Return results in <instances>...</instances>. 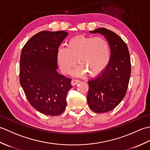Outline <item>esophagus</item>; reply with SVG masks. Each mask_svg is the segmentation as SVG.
I'll list each match as a JSON object with an SVG mask.
<instances>
[{
  "instance_id": "esophagus-1",
  "label": "esophagus",
  "mask_w": 150,
  "mask_h": 150,
  "mask_svg": "<svg viewBox=\"0 0 150 150\" xmlns=\"http://www.w3.org/2000/svg\"><path fill=\"white\" fill-rule=\"evenodd\" d=\"M79 82H80V81L79 80H77V79H73V80L71 81V84L72 86H75V85H77L78 83H79Z\"/></svg>"
}]
</instances>
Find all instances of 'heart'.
<instances>
[{
    "label": "heart",
    "instance_id": "1",
    "mask_svg": "<svg viewBox=\"0 0 150 150\" xmlns=\"http://www.w3.org/2000/svg\"><path fill=\"white\" fill-rule=\"evenodd\" d=\"M110 59V44L100 37H75L68 41L67 47H60L57 53V63L64 74H68L77 60L80 66L73 71L75 76L86 73L90 77L99 75L107 67Z\"/></svg>",
    "mask_w": 150,
    "mask_h": 150
}]
</instances>
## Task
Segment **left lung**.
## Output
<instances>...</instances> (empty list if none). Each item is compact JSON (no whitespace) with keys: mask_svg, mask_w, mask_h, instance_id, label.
I'll return each mask as SVG.
<instances>
[{"mask_svg":"<svg viewBox=\"0 0 150 150\" xmlns=\"http://www.w3.org/2000/svg\"><path fill=\"white\" fill-rule=\"evenodd\" d=\"M90 32L103 35L110 47L107 67L88 81L89 106L95 113H105L113 110L126 95L131 75L129 53L126 44L113 31L99 28Z\"/></svg>","mask_w":150,"mask_h":150,"instance_id":"obj_1","label":"left lung"}]
</instances>
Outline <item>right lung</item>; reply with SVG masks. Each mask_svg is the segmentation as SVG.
Here are the masks:
<instances>
[{
	"mask_svg": "<svg viewBox=\"0 0 150 150\" xmlns=\"http://www.w3.org/2000/svg\"><path fill=\"white\" fill-rule=\"evenodd\" d=\"M64 31H42L25 44L20 59V84L30 104L46 115L64 112L71 79L59 74L57 53L68 36Z\"/></svg>",
	"mask_w": 150,
	"mask_h": 150,
	"instance_id": "obj_1",
	"label": "right lung"
}]
</instances>
